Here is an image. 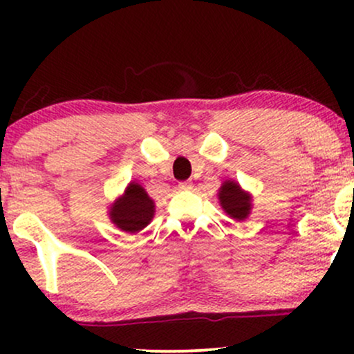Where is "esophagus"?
I'll return each instance as SVG.
<instances>
[{
	"label": "esophagus",
	"instance_id": "obj_1",
	"mask_svg": "<svg viewBox=\"0 0 354 354\" xmlns=\"http://www.w3.org/2000/svg\"><path fill=\"white\" fill-rule=\"evenodd\" d=\"M178 188H180V189H191V188H193V183H191V181H181L180 185H178Z\"/></svg>",
	"mask_w": 354,
	"mask_h": 354
}]
</instances>
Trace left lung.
<instances>
[{"label": "left lung", "instance_id": "left-lung-1", "mask_svg": "<svg viewBox=\"0 0 354 354\" xmlns=\"http://www.w3.org/2000/svg\"><path fill=\"white\" fill-rule=\"evenodd\" d=\"M218 200L221 208L225 209L226 214H230V218L236 219V221H243L248 218L251 211V196L250 193L241 189V186L234 181H225L219 188Z\"/></svg>", "mask_w": 354, "mask_h": 354}]
</instances>
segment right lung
<instances>
[{
  "instance_id": "1",
  "label": "right lung",
  "mask_w": 354,
  "mask_h": 354,
  "mask_svg": "<svg viewBox=\"0 0 354 354\" xmlns=\"http://www.w3.org/2000/svg\"><path fill=\"white\" fill-rule=\"evenodd\" d=\"M154 216V201L138 183H129L124 194L113 203L109 218L121 231L138 233L149 225Z\"/></svg>"
}]
</instances>
